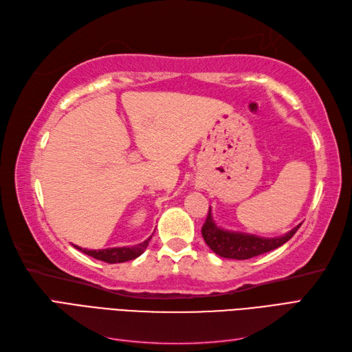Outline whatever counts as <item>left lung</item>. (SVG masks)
<instances>
[{
	"mask_svg": "<svg viewBox=\"0 0 352 352\" xmlns=\"http://www.w3.org/2000/svg\"><path fill=\"white\" fill-rule=\"evenodd\" d=\"M300 226L301 225L295 226L292 230L287 232L286 235L278 238H260L255 235H250V233L230 232L216 225L210 207L207 220L204 225H202L201 233L211 251L220 255V257L233 260H248L279 248L280 245H283L295 235V232L300 229Z\"/></svg>",
	"mask_w": 352,
	"mask_h": 352,
	"instance_id": "1",
	"label": "left lung"
}]
</instances>
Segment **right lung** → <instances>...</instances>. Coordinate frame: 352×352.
<instances>
[{
  "instance_id": "obj_1",
  "label": "right lung",
  "mask_w": 352,
  "mask_h": 352,
  "mask_svg": "<svg viewBox=\"0 0 352 352\" xmlns=\"http://www.w3.org/2000/svg\"><path fill=\"white\" fill-rule=\"evenodd\" d=\"M151 236L148 238L146 241L141 242L135 245V247H119V248H105V250H87V248H80L78 245H74V248H78L79 251L85 252L91 255V257L105 261V263H124V261H129L133 260L136 257H140V255L146 250L148 243H150Z\"/></svg>"
}]
</instances>
